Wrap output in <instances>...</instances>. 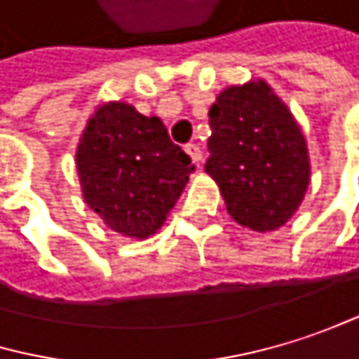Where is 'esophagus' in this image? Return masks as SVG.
Instances as JSON below:
<instances>
[{"label":"esophagus","mask_w":359,"mask_h":359,"mask_svg":"<svg viewBox=\"0 0 359 359\" xmlns=\"http://www.w3.org/2000/svg\"><path fill=\"white\" fill-rule=\"evenodd\" d=\"M185 151L191 155V159L200 165V161H202V149H200V144H196V142H187L185 144Z\"/></svg>","instance_id":"34e87169"}]
</instances>
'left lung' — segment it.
Masks as SVG:
<instances>
[{
	"mask_svg": "<svg viewBox=\"0 0 359 359\" xmlns=\"http://www.w3.org/2000/svg\"><path fill=\"white\" fill-rule=\"evenodd\" d=\"M206 172L227 212L252 231L282 227L309 185L307 144L294 117L263 81L223 90L210 107Z\"/></svg>",
	"mask_w": 359,
	"mask_h": 359,
	"instance_id": "obj_1",
	"label": "left lung"
}]
</instances>
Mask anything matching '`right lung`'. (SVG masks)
Returning a JSON list of instances; mask_svg holds the SVG:
<instances>
[{"instance_id": "1", "label": "right lung", "mask_w": 359, "mask_h": 359, "mask_svg": "<svg viewBox=\"0 0 359 359\" xmlns=\"http://www.w3.org/2000/svg\"><path fill=\"white\" fill-rule=\"evenodd\" d=\"M194 170L157 117L126 102L100 107L77 147L86 204L128 238H149L161 227Z\"/></svg>"}]
</instances>
